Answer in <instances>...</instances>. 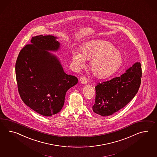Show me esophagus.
I'll use <instances>...</instances> for the list:
<instances>
[{"label":"esophagus","mask_w":157,"mask_h":157,"mask_svg":"<svg viewBox=\"0 0 157 157\" xmlns=\"http://www.w3.org/2000/svg\"><path fill=\"white\" fill-rule=\"evenodd\" d=\"M80 81L81 83L83 84H86L87 83V80L84 77H80Z\"/></svg>","instance_id":"1"}]
</instances>
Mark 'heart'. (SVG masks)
<instances>
[{
	"mask_svg": "<svg viewBox=\"0 0 157 157\" xmlns=\"http://www.w3.org/2000/svg\"><path fill=\"white\" fill-rule=\"evenodd\" d=\"M90 59L89 67L92 74L97 78H104L119 68L122 56L113 44L103 40L87 42L82 47L81 53L77 51L72 53L73 64L77 67H84L85 61Z\"/></svg>",
	"mask_w": 157,
	"mask_h": 157,
	"instance_id": "b5f03b06",
	"label": "heart"
}]
</instances>
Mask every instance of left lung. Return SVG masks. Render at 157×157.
I'll use <instances>...</instances> for the list:
<instances>
[{"instance_id": "obj_1", "label": "left lung", "mask_w": 157, "mask_h": 157, "mask_svg": "<svg viewBox=\"0 0 157 157\" xmlns=\"http://www.w3.org/2000/svg\"><path fill=\"white\" fill-rule=\"evenodd\" d=\"M141 77V65L136 62L120 77L98 83L95 87L93 111L101 116H108L123 108L137 93Z\"/></svg>"}]
</instances>
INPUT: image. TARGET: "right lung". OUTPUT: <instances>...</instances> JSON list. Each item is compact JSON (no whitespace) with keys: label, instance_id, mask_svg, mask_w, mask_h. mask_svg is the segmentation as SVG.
Here are the masks:
<instances>
[{"label":"right lung","instance_id":"obj_1","mask_svg":"<svg viewBox=\"0 0 157 157\" xmlns=\"http://www.w3.org/2000/svg\"><path fill=\"white\" fill-rule=\"evenodd\" d=\"M53 36L33 37L32 44L20 51L16 62V78L20 96L32 109L44 116L61 110L67 90L78 83L77 77L66 74L57 52L60 43Z\"/></svg>","mask_w":157,"mask_h":157}]
</instances>
